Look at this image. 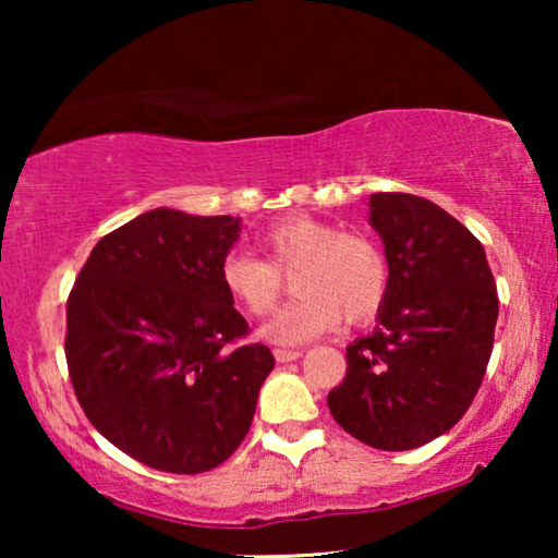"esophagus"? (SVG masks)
I'll return each instance as SVG.
<instances>
[{"mask_svg":"<svg viewBox=\"0 0 558 558\" xmlns=\"http://www.w3.org/2000/svg\"><path fill=\"white\" fill-rule=\"evenodd\" d=\"M302 355V350H289V348H277L274 350V357H277V363H289V361H296V357Z\"/></svg>","mask_w":558,"mask_h":558,"instance_id":"esophagus-1","label":"esophagus"}]
</instances>
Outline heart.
<instances>
[{"label": "heart", "mask_w": 558, "mask_h": 558, "mask_svg": "<svg viewBox=\"0 0 558 558\" xmlns=\"http://www.w3.org/2000/svg\"><path fill=\"white\" fill-rule=\"evenodd\" d=\"M266 262L231 251L220 262V287L235 307L262 319L277 310L284 277L293 269L296 300L274 317L264 335L277 345H300L330 332L345 317L363 325L384 307L391 271L384 251L363 233L338 228L310 216H289L258 235Z\"/></svg>", "instance_id": "1"}]
</instances>
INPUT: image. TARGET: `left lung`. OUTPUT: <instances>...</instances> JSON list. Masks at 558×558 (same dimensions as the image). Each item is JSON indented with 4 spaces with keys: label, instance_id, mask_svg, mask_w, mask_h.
I'll return each mask as SVG.
<instances>
[{
    "label": "left lung",
    "instance_id": "left-lung-1",
    "mask_svg": "<svg viewBox=\"0 0 558 558\" xmlns=\"http://www.w3.org/2000/svg\"><path fill=\"white\" fill-rule=\"evenodd\" d=\"M371 226L391 284L376 332L348 348L345 378L327 407L350 437L403 452L452 429L477 396L498 289L483 243L426 197L371 195Z\"/></svg>",
    "mask_w": 558,
    "mask_h": 558
}]
</instances>
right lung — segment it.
Segmentation results:
<instances>
[{"instance_id":"1","label":"right lung","mask_w":558,"mask_h":558,"mask_svg":"<svg viewBox=\"0 0 558 558\" xmlns=\"http://www.w3.org/2000/svg\"><path fill=\"white\" fill-rule=\"evenodd\" d=\"M231 216L157 208L104 235L68 294L65 361L88 422L147 468L223 464L254 422L271 350L220 287Z\"/></svg>"}]
</instances>
